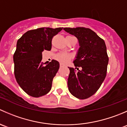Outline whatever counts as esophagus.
<instances>
[{
    "instance_id": "obj_1",
    "label": "esophagus",
    "mask_w": 127,
    "mask_h": 127,
    "mask_svg": "<svg viewBox=\"0 0 127 127\" xmlns=\"http://www.w3.org/2000/svg\"><path fill=\"white\" fill-rule=\"evenodd\" d=\"M64 66V64H60V67H63V66Z\"/></svg>"
}]
</instances>
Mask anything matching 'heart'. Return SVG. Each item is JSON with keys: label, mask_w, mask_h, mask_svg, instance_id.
Returning <instances> with one entry per match:
<instances>
[{"label": "heart", "mask_w": 127, "mask_h": 127, "mask_svg": "<svg viewBox=\"0 0 127 127\" xmlns=\"http://www.w3.org/2000/svg\"><path fill=\"white\" fill-rule=\"evenodd\" d=\"M72 58V55L69 53H64V52H61L58 53L55 56V59L61 63L66 64L68 63Z\"/></svg>", "instance_id": "b5f03b06"}]
</instances>
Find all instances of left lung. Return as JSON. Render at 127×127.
Wrapping results in <instances>:
<instances>
[{
	"label": "left lung",
	"mask_w": 127,
	"mask_h": 127,
	"mask_svg": "<svg viewBox=\"0 0 127 127\" xmlns=\"http://www.w3.org/2000/svg\"><path fill=\"white\" fill-rule=\"evenodd\" d=\"M63 29L76 37L80 46L74 61L76 67H68L69 91L78 99H87L98 91L106 76L109 58L106 44L103 39L89 28L79 27Z\"/></svg>",
	"instance_id": "obj_1"
}]
</instances>
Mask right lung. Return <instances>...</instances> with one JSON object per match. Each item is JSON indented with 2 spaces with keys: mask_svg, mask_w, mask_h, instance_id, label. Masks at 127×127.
Returning a JSON list of instances; mask_svg holds the SVG:
<instances>
[{
  "mask_svg": "<svg viewBox=\"0 0 127 127\" xmlns=\"http://www.w3.org/2000/svg\"><path fill=\"white\" fill-rule=\"evenodd\" d=\"M63 28H40L28 31L18 40L13 55L15 76L20 87L31 96H42L52 88L60 63L53 60L44 66L42 52L50 50L53 36Z\"/></svg>",
  "mask_w": 127,
  "mask_h": 127,
  "instance_id": "1",
  "label": "right lung"
}]
</instances>
